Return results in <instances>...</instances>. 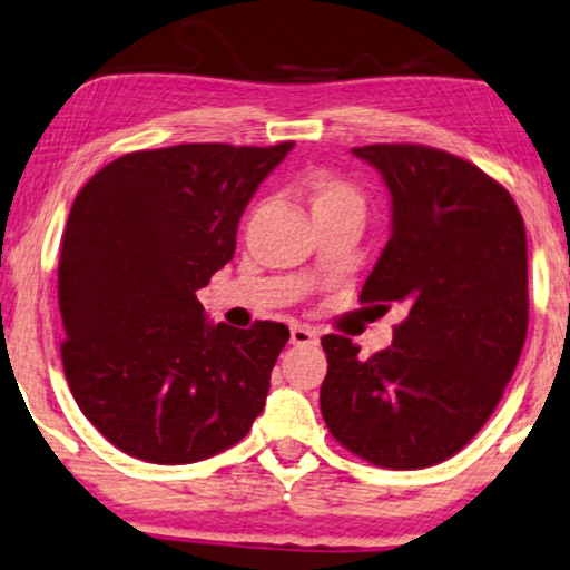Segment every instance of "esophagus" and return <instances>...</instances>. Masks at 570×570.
I'll return each mask as SVG.
<instances>
[{"label":"esophagus","instance_id":"34e87169","mask_svg":"<svg viewBox=\"0 0 570 570\" xmlns=\"http://www.w3.org/2000/svg\"><path fill=\"white\" fill-rule=\"evenodd\" d=\"M292 344L294 347H313L318 344V334L307 326H292Z\"/></svg>","mask_w":570,"mask_h":570}]
</instances>
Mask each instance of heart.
<instances>
[{
	"label": "heart",
	"mask_w": 570,
	"mask_h": 570,
	"mask_svg": "<svg viewBox=\"0 0 570 570\" xmlns=\"http://www.w3.org/2000/svg\"><path fill=\"white\" fill-rule=\"evenodd\" d=\"M305 194L309 199L313 213H326L342 205H357L360 207V194L352 184L344 178L331 176V173H315L305 181Z\"/></svg>",
	"instance_id": "heart-1"
}]
</instances>
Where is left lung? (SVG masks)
<instances>
[{"label": "left lung", "mask_w": 570, "mask_h": 570, "mask_svg": "<svg viewBox=\"0 0 570 570\" xmlns=\"http://www.w3.org/2000/svg\"><path fill=\"white\" fill-rule=\"evenodd\" d=\"M384 178L392 236L360 302H402L386 350L321 338V413L334 439L379 468L452 458L502 400L529 328L521 210L473 163L423 144L352 149ZM386 307V305H384Z\"/></svg>", "instance_id": "1"}]
</instances>
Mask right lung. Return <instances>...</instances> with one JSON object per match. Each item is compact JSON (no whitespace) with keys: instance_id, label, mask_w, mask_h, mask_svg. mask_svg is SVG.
<instances>
[{"instance_id":"obj_1","label":"right lung","mask_w":570,"mask_h":570,"mask_svg":"<svg viewBox=\"0 0 570 570\" xmlns=\"http://www.w3.org/2000/svg\"><path fill=\"white\" fill-rule=\"evenodd\" d=\"M292 147L141 149L78 191L57 271L62 368L81 413L126 455L197 463L263 413L289 328L213 326L197 289L234 257L244 207Z\"/></svg>"}]
</instances>
